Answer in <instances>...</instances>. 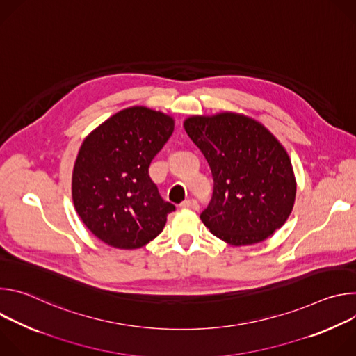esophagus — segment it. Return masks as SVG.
<instances>
[{"label":"esophagus","mask_w":356,"mask_h":356,"mask_svg":"<svg viewBox=\"0 0 356 356\" xmlns=\"http://www.w3.org/2000/svg\"><path fill=\"white\" fill-rule=\"evenodd\" d=\"M181 209H184V210H198V202L194 200V198H188V200H184L183 202H181Z\"/></svg>","instance_id":"esophagus-1"}]
</instances>
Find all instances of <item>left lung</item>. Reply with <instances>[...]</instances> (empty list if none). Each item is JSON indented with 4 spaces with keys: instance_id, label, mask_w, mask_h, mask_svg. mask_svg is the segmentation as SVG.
<instances>
[{
    "instance_id": "1",
    "label": "left lung",
    "mask_w": 356,
    "mask_h": 356,
    "mask_svg": "<svg viewBox=\"0 0 356 356\" xmlns=\"http://www.w3.org/2000/svg\"><path fill=\"white\" fill-rule=\"evenodd\" d=\"M184 129L213 173V197L200 216L211 234L243 246L265 241L286 222L296 198L293 166L261 122L221 113L190 117Z\"/></svg>"
}]
</instances>
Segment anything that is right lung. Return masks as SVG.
Returning a JSON list of instances; mask_svg holds the SVG:
<instances>
[{"mask_svg":"<svg viewBox=\"0 0 356 356\" xmlns=\"http://www.w3.org/2000/svg\"><path fill=\"white\" fill-rule=\"evenodd\" d=\"M173 129L172 117L131 107L84 139L73 169L72 195L79 217L99 241L136 249L163 231L176 207L161 197L149 166Z\"/></svg>","mask_w":356,"mask_h":356,"instance_id":"1","label":"right lung"}]
</instances>
